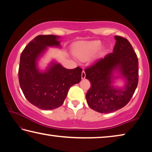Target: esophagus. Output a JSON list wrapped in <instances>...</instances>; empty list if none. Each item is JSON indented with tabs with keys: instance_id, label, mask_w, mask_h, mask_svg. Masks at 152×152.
<instances>
[{
	"instance_id": "1",
	"label": "esophagus",
	"mask_w": 152,
	"mask_h": 152,
	"mask_svg": "<svg viewBox=\"0 0 152 152\" xmlns=\"http://www.w3.org/2000/svg\"><path fill=\"white\" fill-rule=\"evenodd\" d=\"M86 77V73L85 72H84V70H83L82 72V79H84Z\"/></svg>"
}]
</instances>
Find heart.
Wrapping results in <instances>:
<instances>
[{
    "label": "heart",
    "mask_w": 152,
    "mask_h": 152,
    "mask_svg": "<svg viewBox=\"0 0 152 152\" xmlns=\"http://www.w3.org/2000/svg\"><path fill=\"white\" fill-rule=\"evenodd\" d=\"M102 46L100 41H91V42H81L74 46V51L80 60H86L93 56L99 51Z\"/></svg>",
    "instance_id": "obj_1"
}]
</instances>
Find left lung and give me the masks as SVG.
<instances>
[{"mask_svg":"<svg viewBox=\"0 0 152 152\" xmlns=\"http://www.w3.org/2000/svg\"><path fill=\"white\" fill-rule=\"evenodd\" d=\"M115 39L113 52L84 70L86 78L92 85L86 95L87 103L92 109L101 113H113L124 107L138 84V60L132 45L121 36H115ZM115 71H119L126 80L121 89L112 85Z\"/></svg>","mask_w":152,"mask_h":152,"instance_id":"left-lung-1","label":"left lung"}]
</instances>
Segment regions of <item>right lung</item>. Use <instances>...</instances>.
I'll list each match as a JSON object with an SVG mask.
<instances>
[{
  "instance_id": "right-lung-1",
  "label": "right lung",
  "mask_w": 152,
  "mask_h": 152,
  "mask_svg": "<svg viewBox=\"0 0 152 152\" xmlns=\"http://www.w3.org/2000/svg\"><path fill=\"white\" fill-rule=\"evenodd\" d=\"M59 36L40 35L22 51L19 68V84L27 101L40 109L53 110L64 103L72 86L81 80L82 69H66L56 62L44 72L37 68V60L48 47H60Z\"/></svg>"
}]
</instances>
